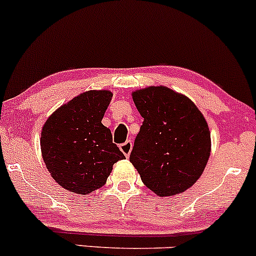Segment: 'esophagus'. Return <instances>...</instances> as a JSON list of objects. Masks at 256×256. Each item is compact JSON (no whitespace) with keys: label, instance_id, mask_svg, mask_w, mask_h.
I'll use <instances>...</instances> for the list:
<instances>
[{"label":"esophagus","instance_id":"34e87169","mask_svg":"<svg viewBox=\"0 0 256 256\" xmlns=\"http://www.w3.org/2000/svg\"><path fill=\"white\" fill-rule=\"evenodd\" d=\"M120 150L122 152V154H124L126 158L130 156L131 150H132V142H131V140H126L125 143L120 144Z\"/></svg>","mask_w":256,"mask_h":256}]
</instances>
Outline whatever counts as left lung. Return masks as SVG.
<instances>
[{
	"mask_svg": "<svg viewBox=\"0 0 256 256\" xmlns=\"http://www.w3.org/2000/svg\"><path fill=\"white\" fill-rule=\"evenodd\" d=\"M144 119L130 161L148 189L161 196L184 192L198 182L210 155V131L189 98L158 85L132 92Z\"/></svg>",
	"mask_w": 256,
	"mask_h": 256,
	"instance_id": "1",
	"label": "left lung"
}]
</instances>
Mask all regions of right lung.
Returning <instances> with one entry per match:
<instances>
[{"label":"right lung","mask_w":256,"mask_h":256,"mask_svg":"<svg viewBox=\"0 0 256 256\" xmlns=\"http://www.w3.org/2000/svg\"><path fill=\"white\" fill-rule=\"evenodd\" d=\"M113 94L89 90L58 107L44 122L40 152L56 183L68 192L88 195L102 188L113 165L125 158L102 124Z\"/></svg>","instance_id":"obj_1"}]
</instances>
